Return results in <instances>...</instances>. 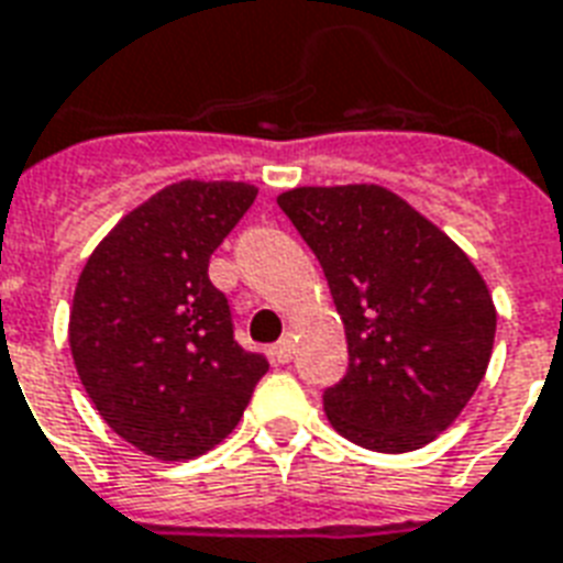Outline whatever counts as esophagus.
Listing matches in <instances>:
<instances>
[{
  "label": "esophagus",
  "instance_id": "obj_1",
  "mask_svg": "<svg viewBox=\"0 0 563 563\" xmlns=\"http://www.w3.org/2000/svg\"><path fill=\"white\" fill-rule=\"evenodd\" d=\"M291 354H295V342H291V336H283L272 349V357L277 360V363H289Z\"/></svg>",
  "mask_w": 563,
  "mask_h": 563
}]
</instances>
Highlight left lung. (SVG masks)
<instances>
[{"label": "left lung", "mask_w": 563, "mask_h": 563, "mask_svg": "<svg viewBox=\"0 0 563 563\" xmlns=\"http://www.w3.org/2000/svg\"><path fill=\"white\" fill-rule=\"evenodd\" d=\"M277 203L324 268L349 372L324 389L339 434L372 452L422 449L482 384L496 307L470 256L380 186H303Z\"/></svg>", "instance_id": "1"}]
</instances>
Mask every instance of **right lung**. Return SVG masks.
Instances as JSON below:
<instances>
[{
    "instance_id": "add662e5",
    "label": "right lung",
    "mask_w": 563,
    "mask_h": 563,
    "mask_svg": "<svg viewBox=\"0 0 563 563\" xmlns=\"http://www.w3.org/2000/svg\"><path fill=\"white\" fill-rule=\"evenodd\" d=\"M256 200L247 183L183 179L118 221L81 268L70 351L114 434L158 461H191L242 419L263 354L233 336L209 256Z\"/></svg>"
}]
</instances>
